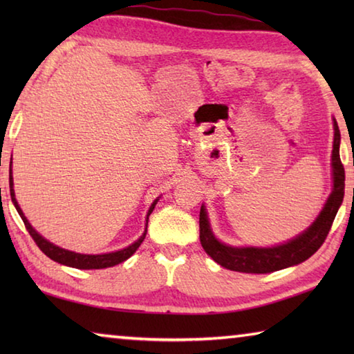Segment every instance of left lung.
Wrapping results in <instances>:
<instances>
[{
  "mask_svg": "<svg viewBox=\"0 0 354 354\" xmlns=\"http://www.w3.org/2000/svg\"><path fill=\"white\" fill-rule=\"evenodd\" d=\"M334 142H333V190L329 194L325 206L306 231L274 247H231L220 242L215 237L211 223H209L206 206L201 205L200 211V241L206 253L221 267L241 273H272L283 268L297 266L309 259L325 242L331 225L344 201L345 170L340 162V131L337 122L333 118Z\"/></svg>",
  "mask_w": 354,
  "mask_h": 354,
  "instance_id": "left-lung-1",
  "label": "left lung"
}]
</instances>
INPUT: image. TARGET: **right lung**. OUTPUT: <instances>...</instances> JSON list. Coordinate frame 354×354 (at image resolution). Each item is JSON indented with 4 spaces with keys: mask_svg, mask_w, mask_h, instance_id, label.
Masks as SVG:
<instances>
[{
    "mask_svg": "<svg viewBox=\"0 0 354 354\" xmlns=\"http://www.w3.org/2000/svg\"><path fill=\"white\" fill-rule=\"evenodd\" d=\"M12 164V162H10ZM9 185H10V198L12 203H14V206L17 209V212L20 214V217L23 220V223H25L26 230L31 237L34 239V242L37 243V247L44 251V253L53 259L55 262L62 263V266H67V267H73V268H81V270H98V268H107V267H113L117 266V263L127 261L128 257L133 256L136 253V250L140 247V243L143 242V239L147 236V226H148V217L149 214L153 212L154 206L158 205V201L160 196H158L153 203L151 206H149L148 212H147V218H145V231L142 232V236L137 239L134 243H131L129 247L123 248V250H118V251H112V253H103V254H82V253H76V251H70V250H65L57 247V245L51 243L50 241H46L44 236H40L37 231L34 230L32 225L29 223L28 218L25 217V214H23L21 207L19 206V201L15 198V190H14V178H12V169L9 171Z\"/></svg>",
    "mask_w": 354,
    "mask_h": 354,
    "instance_id": "obj_1",
    "label": "right lung"
}]
</instances>
